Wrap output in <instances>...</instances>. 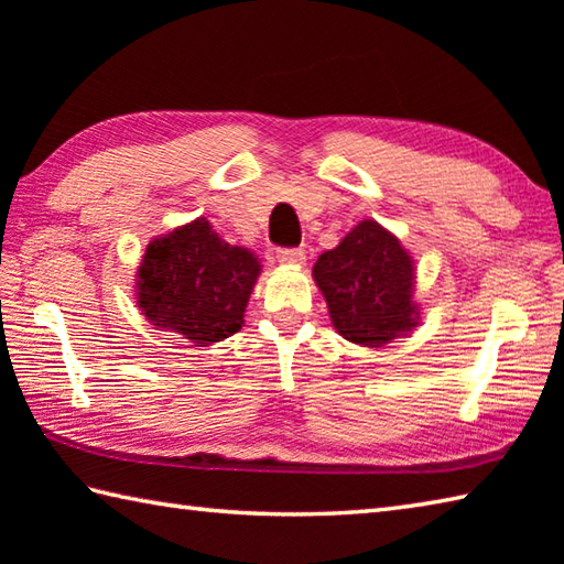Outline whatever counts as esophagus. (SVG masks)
Instances as JSON below:
<instances>
[{
    "label": "esophagus",
    "mask_w": 564,
    "mask_h": 564,
    "mask_svg": "<svg viewBox=\"0 0 564 564\" xmlns=\"http://www.w3.org/2000/svg\"><path fill=\"white\" fill-rule=\"evenodd\" d=\"M275 259H279V263L301 265L305 261V251L303 249H275Z\"/></svg>",
    "instance_id": "obj_1"
}]
</instances>
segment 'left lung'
I'll list each match as a JSON object with an SVG mask.
<instances>
[{
  "mask_svg": "<svg viewBox=\"0 0 564 564\" xmlns=\"http://www.w3.org/2000/svg\"><path fill=\"white\" fill-rule=\"evenodd\" d=\"M313 279L345 340L382 347L419 325L414 261L392 231L365 219L335 249L317 256Z\"/></svg>",
  "mask_w": 564,
  "mask_h": 564,
  "instance_id": "left-lung-1",
  "label": "left lung"
}]
</instances>
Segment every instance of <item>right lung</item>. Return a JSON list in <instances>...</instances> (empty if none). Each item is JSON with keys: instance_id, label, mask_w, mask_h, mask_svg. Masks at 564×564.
<instances>
[{"instance_id": "1", "label": "right lung", "mask_w": 564, "mask_h": 564, "mask_svg": "<svg viewBox=\"0 0 564 564\" xmlns=\"http://www.w3.org/2000/svg\"><path fill=\"white\" fill-rule=\"evenodd\" d=\"M259 273V256L227 243L199 217L148 243L138 308L158 330L207 347L241 330Z\"/></svg>"}]
</instances>
